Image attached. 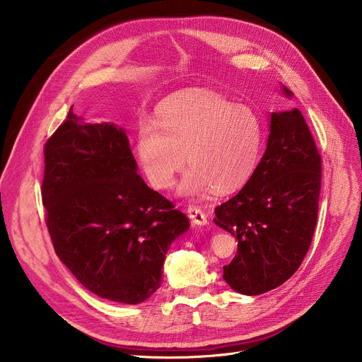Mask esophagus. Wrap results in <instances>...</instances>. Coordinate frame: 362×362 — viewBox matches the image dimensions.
<instances>
[{
	"instance_id": "34e87169",
	"label": "esophagus",
	"mask_w": 362,
	"mask_h": 362,
	"mask_svg": "<svg viewBox=\"0 0 362 362\" xmlns=\"http://www.w3.org/2000/svg\"><path fill=\"white\" fill-rule=\"evenodd\" d=\"M187 217L191 218V221L197 226H205L208 224V218L205 216V213L201 210V208L195 206V205H189L187 206Z\"/></svg>"
}]
</instances>
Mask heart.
Segmentation results:
<instances>
[{"instance_id":"1","label":"heart","mask_w":362,"mask_h":362,"mask_svg":"<svg viewBox=\"0 0 362 362\" xmlns=\"http://www.w3.org/2000/svg\"><path fill=\"white\" fill-rule=\"evenodd\" d=\"M262 146L258 114L213 92L168 103L157 122L144 117L136 132V154L149 183L170 189L187 160L191 167L179 194L191 199H204L216 189L230 194L245 186L255 173Z\"/></svg>"}]
</instances>
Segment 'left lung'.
<instances>
[{
  "label": "left lung",
  "mask_w": 362,
  "mask_h": 362,
  "mask_svg": "<svg viewBox=\"0 0 362 362\" xmlns=\"http://www.w3.org/2000/svg\"><path fill=\"white\" fill-rule=\"evenodd\" d=\"M284 97L293 93L281 86ZM321 157L298 108L272 112L270 135L251 180L216 208L214 223L238 239L223 279L242 295H261L299 269L313 240Z\"/></svg>",
  "instance_id": "1"
}]
</instances>
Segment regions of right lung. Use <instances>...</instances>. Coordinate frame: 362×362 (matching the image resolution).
<instances>
[{
	"label": "right lung",
	"mask_w": 362,
	"mask_h": 362,
	"mask_svg": "<svg viewBox=\"0 0 362 362\" xmlns=\"http://www.w3.org/2000/svg\"><path fill=\"white\" fill-rule=\"evenodd\" d=\"M42 204L55 254L104 299L136 305L161 284L187 217L138 175L123 127L86 123L73 107L45 144Z\"/></svg>",
	"instance_id": "right-lung-1"
}]
</instances>
